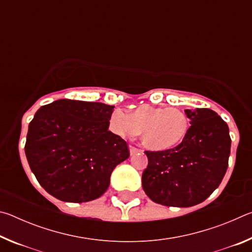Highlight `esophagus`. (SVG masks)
<instances>
[{
  "label": "esophagus",
  "instance_id": "obj_1",
  "mask_svg": "<svg viewBox=\"0 0 252 252\" xmlns=\"http://www.w3.org/2000/svg\"><path fill=\"white\" fill-rule=\"evenodd\" d=\"M129 150H130V155H135V153L141 152V150H140V149L135 148V147H133V146H130V147H129Z\"/></svg>",
  "mask_w": 252,
  "mask_h": 252
}]
</instances>
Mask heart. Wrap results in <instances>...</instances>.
Wrapping results in <instances>:
<instances>
[{
  "instance_id": "b5f03b06",
  "label": "heart",
  "mask_w": 252,
  "mask_h": 252,
  "mask_svg": "<svg viewBox=\"0 0 252 252\" xmlns=\"http://www.w3.org/2000/svg\"><path fill=\"white\" fill-rule=\"evenodd\" d=\"M110 127L119 135H138L150 151L168 152L180 147L190 129L185 111L173 106L142 104L129 114L114 110L110 117Z\"/></svg>"
}]
</instances>
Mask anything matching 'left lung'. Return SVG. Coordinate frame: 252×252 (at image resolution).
<instances>
[{"label": "left lung", "mask_w": 252, "mask_h": 252, "mask_svg": "<svg viewBox=\"0 0 252 252\" xmlns=\"http://www.w3.org/2000/svg\"><path fill=\"white\" fill-rule=\"evenodd\" d=\"M190 129L180 147L168 152L146 151L142 188L152 201L167 207L203 202L227 171L231 139L229 127L210 109L185 110Z\"/></svg>", "instance_id": "8db88e82"}]
</instances>
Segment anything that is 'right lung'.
<instances>
[{"label": "right lung", "instance_id": "1", "mask_svg": "<svg viewBox=\"0 0 252 252\" xmlns=\"http://www.w3.org/2000/svg\"><path fill=\"white\" fill-rule=\"evenodd\" d=\"M113 109L101 102L61 99L37 110L24 149L46 192L76 203L105 192L114 168L130 156L125 140L109 131Z\"/></svg>", "mask_w": 252, "mask_h": 252}]
</instances>
